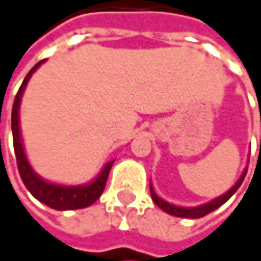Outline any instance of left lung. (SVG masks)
Masks as SVG:
<instances>
[{"instance_id": "1", "label": "left lung", "mask_w": 261, "mask_h": 261, "mask_svg": "<svg viewBox=\"0 0 261 261\" xmlns=\"http://www.w3.org/2000/svg\"><path fill=\"white\" fill-rule=\"evenodd\" d=\"M246 176V172L241 175V178L237 181V184L227 192L224 193L223 196L207 202V204H202V206H198V207H178V206H173V204H169V202H165L164 199H161L154 192H153V187L150 186V193H151V198L154 201V204L158 207H161L165 214H169V215H173V217H179V218H201V217H206L207 214L217 211L220 206H223V204L238 190V187L241 186V182H243Z\"/></svg>"}]
</instances>
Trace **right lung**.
<instances>
[{
	"instance_id": "obj_1",
	"label": "right lung",
	"mask_w": 261,
	"mask_h": 261,
	"mask_svg": "<svg viewBox=\"0 0 261 261\" xmlns=\"http://www.w3.org/2000/svg\"><path fill=\"white\" fill-rule=\"evenodd\" d=\"M43 62H38L26 75L23 80L20 89H18L15 100H13V108H12V135H13V150H15V158H16V165H18V172L26 186V189L43 204H46L47 207L55 209V211H74V209H83L91 206L99 196L102 195L107 179L111 170V165L114 161L108 162L100 175L92 181L91 184L86 186H74V187H66V186H57V184H50L41 179L40 176L35 175V172L31 169V165L26 159L23 144H21V136H20V123H18V110H20V102L23 91L34 74V71L41 65Z\"/></svg>"
}]
</instances>
